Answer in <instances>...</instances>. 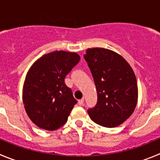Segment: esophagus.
Instances as JSON below:
<instances>
[{"mask_svg":"<svg viewBox=\"0 0 160 160\" xmlns=\"http://www.w3.org/2000/svg\"><path fill=\"white\" fill-rule=\"evenodd\" d=\"M83 102H84V100H83V98H82V99H80V100L78 101L79 106H83Z\"/></svg>","mask_w":160,"mask_h":160,"instance_id":"esophagus-1","label":"esophagus"}]
</instances>
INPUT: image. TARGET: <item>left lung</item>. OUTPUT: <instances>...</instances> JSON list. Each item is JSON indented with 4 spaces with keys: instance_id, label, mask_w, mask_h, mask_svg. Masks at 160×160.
<instances>
[{
    "instance_id": "1",
    "label": "left lung",
    "mask_w": 160,
    "mask_h": 160,
    "mask_svg": "<svg viewBox=\"0 0 160 160\" xmlns=\"http://www.w3.org/2000/svg\"><path fill=\"white\" fill-rule=\"evenodd\" d=\"M95 83L98 102L88 110L103 127L118 126L133 113L138 99L135 73L127 61L113 50L92 48L83 55Z\"/></svg>"
}]
</instances>
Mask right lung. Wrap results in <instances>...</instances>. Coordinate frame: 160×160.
Wrapping results in <instances>:
<instances>
[{
  "label": "right lung",
  "instance_id": "add662e5",
  "mask_svg": "<svg viewBox=\"0 0 160 160\" xmlns=\"http://www.w3.org/2000/svg\"><path fill=\"white\" fill-rule=\"evenodd\" d=\"M80 59L74 52L54 51L42 56L29 68L23 83V102L27 114L38 127L53 131L67 122L77 100L65 78Z\"/></svg>",
  "mask_w": 160,
  "mask_h": 160
}]
</instances>
